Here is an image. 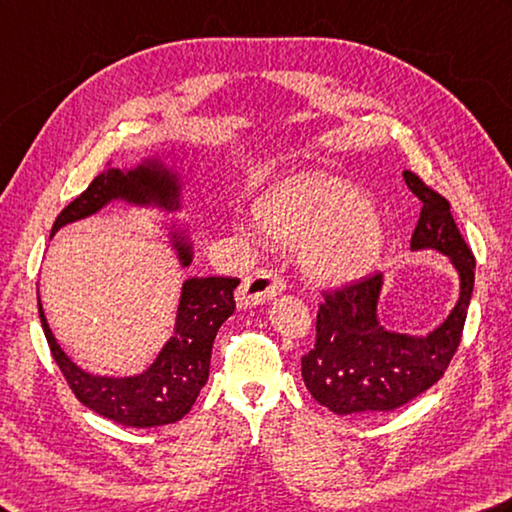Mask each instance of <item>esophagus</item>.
I'll list each match as a JSON object with an SVG mask.
<instances>
[{
  "mask_svg": "<svg viewBox=\"0 0 512 512\" xmlns=\"http://www.w3.org/2000/svg\"><path fill=\"white\" fill-rule=\"evenodd\" d=\"M284 291V280L275 271H257L244 280L237 291L239 309L264 304Z\"/></svg>",
  "mask_w": 512,
  "mask_h": 512,
  "instance_id": "obj_1",
  "label": "esophagus"
}]
</instances>
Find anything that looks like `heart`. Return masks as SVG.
<instances>
[{
	"instance_id": "1",
	"label": "heart",
	"mask_w": 512,
	"mask_h": 512,
	"mask_svg": "<svg viewBox=\"0 0 512 512\" xmlns=\"http://www.w3.org/2000/svg\"><path fill=\"white\" fill-rule=\"evenodd\" d=\"M266 235L302 248L313 280L345 284L367 273L383 250L385 228L365 194L333 174L284 183L259 203Z\"/></svg>"
}]
</instances>
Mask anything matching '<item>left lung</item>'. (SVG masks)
Segmentation results:
<instances>
[{
    "label": "left lung",
    "mask_w": 512,
    "mask_h": 512,
    "mask_svg": "<svg viewBox=\"0 0 512 512\" xmlns=\"http://www.w3.org/2000/svg\"><path fill=\"white\" fill-rule=\"evenodd\" d=\"M403 179L423 203L410 246L450 259L459 275L457 304L439 327L410 336L378 320L383 273L324 295L315 347L302 358V378L315 401L333 414L389 412L410 403L443 376L461 342L475 288V257L454 224L450 203L414 172H403Z\"/></svg>",
    "instance_id": "left-lung-1"
}]
</instances>
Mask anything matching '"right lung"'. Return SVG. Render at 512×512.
I'll list each match as a JSON object with an SVG mask.
<instances>
[{
  "label": "right lung",
  "mask_w": 512,
  "mask_h": 512,
  "mask_svg": "<svg viewBox=\"0 0 512 512\" xmlns=\"http://www.w3.org/2000/svg\"><path fill=\"white\" fill-rule=\"evenodd\" d=\"M183 185L176 165L165 163L159 154L143 156L132 167L107 163V170L100 172L89 188L60 212L51 237L67 224L96 215L114 201L159 210L165 215H181L185 208ZM161 228L176 262L181 268H188L194 259L188 228L176 221H165ZM237 286V277H188L181 284L172 336L165 340L150 365L134 376H102L78 367L55 340L42 311L40 291L37 311L53 358L82 405L120 425L156 427L176 423L188 414L201 387L208 383L212 342L221 324L235 311L232 291Z\"/></svg>",
  "instance_id": "obj_1"
}]
</instances>
